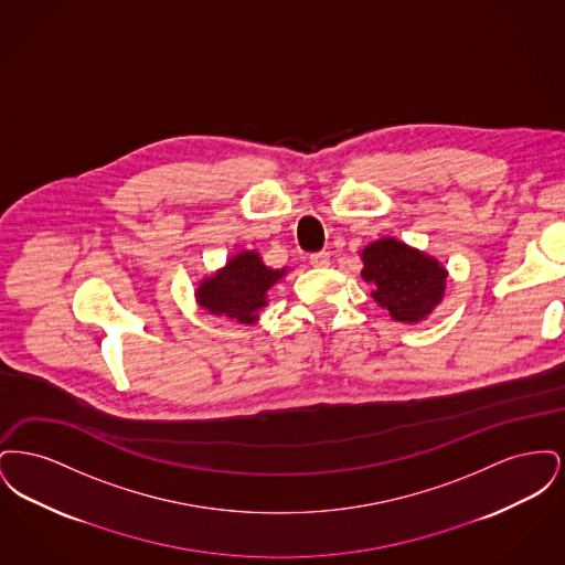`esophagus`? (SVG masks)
Here are the masks:
<instances>
[{
    "instance_id": "1",
    "label": "esophagus",
    "mask_w": 565,
    "mask_h": 565,
    "mask_svg": "<svg viewBox=\"0 0 565 565\" xmlns=\"http://www.w3.org/2000/svg\"><path fill=\"white\" fill-rule=\"evenodd\" d=\"M309 263H311L313 267H318V269L328 267V265H330V254H328V252H316V254L309 256Z\"/></svg>"
}]
</instances>
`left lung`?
I'll return each instance as SVG.
<instances>
[{
  "label": "left lung",
  "mask_w": 565,
  "mask_h": 565,
  "mask_svg": "<svg viewBox=\"0 0 565 565\" xmlns=\"http://www.w3.org/2000/svg\"><path fill=\"white\" fill-rule=\"evenodd\" d=\"M362 277L375 286L376 302L398 322H419L440 302L447 270L434 258L396 242L381 239L362 252Z\"/></svg>",
  "instance_id": "8db88e82"
}]
</instances>
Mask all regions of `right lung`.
Listing matches in <instances>:
<instances>
[{"mask_svg": "<svg viewBox=\"0 0 565 565\" xmlns=\"http://www.w3.org/2000/svg\"><path fill=\"white\" fill-rule=\"evenodd\" d=\"M284 273L286 270L265 267L258 254L243 252L231 258L224 270L205 279L196 290V298L201 307L214 316L235 318L242 323L254 322L256 311L267 305V290Z\"/></svg>", "mask_w": 565, "mask_h": 565, "instance_id": "right-lung-1", "label": "right lung"}]
</instances>
